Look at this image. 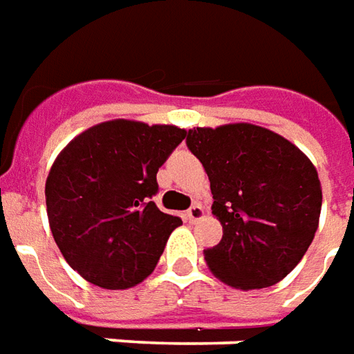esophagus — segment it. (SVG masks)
<instances>
[{"label":"esophagus","instance_id":"34e87169","mask_svg":"<svg viewBox=\"0 0 354 354\" xmlns=\"http://www.w3.org/2000/svg\"><path fill=\"white\" fill-rule=\"evenodd\" d=\"M187 219H189L190 223H196L200 221V219H204V207L200 204L190 205L189 212H187Z\"/></svg>","mask_w":354,"mask_h":354}]
</instances>
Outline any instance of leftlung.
<instances>
[{
    "label": "left lung",
    "mask_w": 354,
    "mask_h": 354,
    "mask_svg": "<svg viewBox=\"0 0 354 354\" xmlns=\"http://www.w3.org/2000/svg\"><path fill=\"white\" fill-rule=\"evenodd\" d=\"M187 147L209 177L223 238L207 267L236 290L280 282L301 261L318 229L317 167L282 135L252 124L189 129Z\"/></svg>",
    "instance_id": "left-lung-1"
}]
</instances>
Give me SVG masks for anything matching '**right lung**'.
<instances>
[{
    "mask_svg": "<svg viewBox=\"0 0 354 354\" xmlns=\"http://www.w3.org/2000/svg\"><path fill=\"white\" fill-rule=\"evenodd\" d=\"M187 131L133 120L102 122L57 156L45 183L53 238L80 277L133 288L156 267L181 219L158 209L156 173Z\"/></svg>",
    "mask_w": 354,
    "mask_h": 354,
    "instance_id": "add662e5",
    "label": "right lung"
}]
</instances>
